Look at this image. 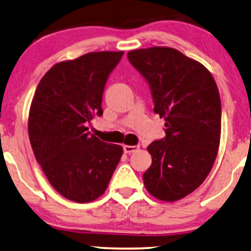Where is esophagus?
I'll use <instances>...</instances> for the list:
<instances>
[{
  "label": "esophagus",
  "instance_id": "esophagus-1",
  "mask_svg": "<svg viewBox=\"0 0 251 251\" xmlns=\"http://www.w3.org/2000/svg\"><path fill=\"white\" fill-rule=\"evenodd\" d=\"M139 146H124L123 147V149H124V152L125 153H132V152H135L136 150H139Z\"/></svg>",
  "mask_w": 251,
  "mask_h": 251
}]
</instances>
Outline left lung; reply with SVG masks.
<instances>
[{"mask_svg": "<svg viewBox=\"0 0 251 251\" xmlns=\"http://www.w3.org/2000/svg\"><path fill=\"white\" fill-rule=\"evenodd\" d=\"M127 58L150 87L153 111L165 118L166 136L148 147L152 164L143 174L144 185L157 199H182L204 181L216 159L217 85L206 67L175 49H140Z\"/></svg>", "mask_w": 251, "mask_h": 251, "instance_id": "obj_1", "label": "left lung"}]
</instances>
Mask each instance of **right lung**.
<instances>
[{
    "mask_svg": "<svg viewBox=\"0 0 251 251\" xmlns=\"http://www.w3.org/2000/svg\"><path fill=\"white\" fill-rule=\"evenodd\" d=\"M124 52H91L54 65L38 83L28 134L35 158L60 195L90 202L103 195L123 154L89 132L102 116L105 83Z\"/></svg>",
    "mask_w": 251,
    "mask_h": 251,
    "instance_id": "obj_1",
    "label": "right lung"
}]
</instances>
